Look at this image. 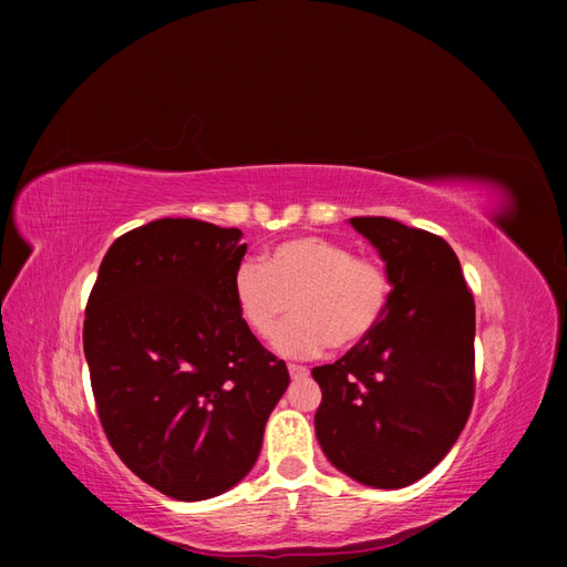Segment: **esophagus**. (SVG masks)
I'll use <instances>...</instances> for the list:
<instances>
[{
  "instance_id": "34e87169",
  "label": "esophagus",
  "mask_w": 567,
  "mask_h": 567,
  "mask_svg": "<svg viewBox=\"0 0 567 567\" xmlns=\"http://www.w3.org/2000/svg\"><path fill=\"white\" fill-rule=\"evenodd\" d=\"M287 370H290L292 380H305V378L309 375V370H307L305 365H295V363H290V365H287Z\"/></svg>"
}]
</instances>
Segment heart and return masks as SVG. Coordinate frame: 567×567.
I'll list each match as a JSON object with an SVG mask.
<instances>
[{
	"instance_id": "obj_1",
	"label": "heart",
	"mask_w": 567,
	"mask_h": 567,
	"mask_svg": "<svg viewBox=\"0 0 567 567\" xmlns=\"http://www.w3.org/2000/svg\"><path fill=\"white\" fill-rule=\"evenodd\" d=\"M392 299L384 265L353 256L323 236H299L277 244L260 265L244 262L234 275V305L258 339L277 333L285 355H317L323 348H353L375 331Z\"/></svg>"
}]
</instances>
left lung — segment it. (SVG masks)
I'll return each instance as SVG.
<instances>
[{"mask_svg": "<svg viewBox=\"0 0 567 567\" xmlns=\"http://www.w3.org/2000/svg\"><path fill=\"white\" fill-rule=\"evenodd\" d=\"M351 224L380 250L392 299L365 341L311 370L315 429L341 473L396 489L443 461L473 409L475 302L441 236L384 216Z\"/></svg>", "mask_w": 567, "mask_h": 567, "instance_id": "8db88e82", "label": "left lung"}]
</instances>
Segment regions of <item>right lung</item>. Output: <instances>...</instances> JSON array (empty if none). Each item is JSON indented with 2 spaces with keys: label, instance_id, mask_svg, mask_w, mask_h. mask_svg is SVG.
Wrapping results in <instances>:
<instances>
[{
  "label": "right lung",
  "instance_id": "add662e5",
  "mask_svg": "<svg viewBox=\"0 0 567 567\" xmlns=\"http://www.w3.org/2000/svg\"><path fill=\"white\" fill-rule=\"evenodd\" d=\"M238 228L158 219L118 236L100 265L82 346L102 429L131 473L199 502L256 465L290 372L234 305Z\"/></svg>",
  "mask_w": 567,
  "mask_h": 567
}]
</instances>
